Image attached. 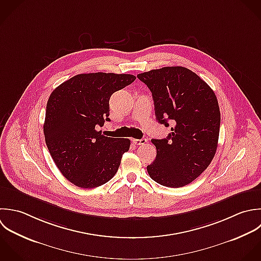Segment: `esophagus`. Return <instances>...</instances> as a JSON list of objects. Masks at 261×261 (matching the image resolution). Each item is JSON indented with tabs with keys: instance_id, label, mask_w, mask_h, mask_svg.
I'll return each instance as SVG.
<instances>
[{
	"instance_id": "34e87169",
	"label": "esophagus",
	"mask_w": 261,
	"mask_h": 261,
	"mask_svg": "<svg viewBox=\"0 0 261 261\" xmlns=\"http://www.w3.org/2000/svg\"><path fill=\"white\" fill-rule=\"evenodd\" d=\"M132 142H133L135 145H144V144L147 142V139H146V138H142V139H133Z\"/></svg>"
}]
</instances>
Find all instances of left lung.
Masks as SVG:
<instances>
[{
    "instance_id": "obj_1",
    "label": "left lung",
    "mask_w": 261,
    "mask_h": 261,
    "mask_svg": "<svg viewBox=\"0 0 261 261\" xmlns=\"http://www.w3.org/2000/svg\"><path fill=\"white\" fill-rule=\"evenodd\" d=\"M137 77L151 91L158 122L172 125L167 138L151 140L156 158L147 172L163 186H186L206 170L216 154L221 125L217 96L197 74L180 66Z\"/></svg>"
}]
</instances>
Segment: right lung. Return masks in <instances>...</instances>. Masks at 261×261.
<instances>
[{"instance_id":"right-lung-1","label":"right lung","mask_w":261,"mask_h":261,"mask_svg":"<svg viewBox=\"0 0 261 261\" xmlns=\"http://www.w3.org/2000/svg\"><path fill=\"white\" fill-rule=\"evenodd\" d=\"M135 79L130 74H78L50 93L45 143L62 175L75 186L95 188L116 175L130 140L103 136L96 127L110 121L111 95Z\"/></svg>"}]
</instances>
